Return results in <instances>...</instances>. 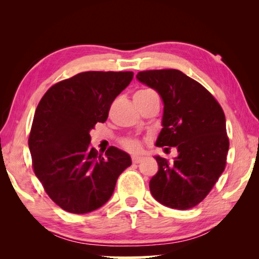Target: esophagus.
Here are the masks:
<instances>
[{"mask_svg":"<svg viewBox=\"0 0 259 259\" xmlns=\"http://www.w3.org/2000/svg\"><path fill=\"white\" fill-rule=\"evenodd\" d=\"M142 159H143V157H142V156H137V155H134V156H133V159H131V160H133V162H134V163H139V162H140V161H142Z\"/></svg>","mask_w":259,"mask_h":259,"instance_id":"esophagus-1","label":"esophagus"}]
</instances>
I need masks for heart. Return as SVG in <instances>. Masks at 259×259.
Here are the masks:
<instances>
[{
    "instance_id": "1",
    "label": "heart",
    "mask_w": 259,
    "mask_h": 259,
    "mask_svg": "<svg viewBox=\"0 0 259 259\" xmlns=\"http://www.w3.org/2000/svg\"><path fill=\"white\" fill-rule=\"evenodd\" d=\"M147 93H152V91L142 90V91H138L137 94H147ZM123 147L129 152H138L140 150V143L138 142V140L128 139V140H124V142H123Z\"/></svg>"
}]
</instances>
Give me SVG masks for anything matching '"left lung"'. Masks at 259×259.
Instances as JSON below:
<instances>
[{
	"label": "left lung",
	"mask_w": 259,
	"mask_h": 259,
	"mask_svg": "<svg viewBox=\"0 0 259 259\" xmlns=\"http://www.w3.org/2000/svg\"><path fill=\"white\" fill-rule=\"evenodd\" d=\"M136 77L157 91L164 105L155 145L178 152L172 161L154 156L159 170L150 181L153 198L172 209L195 207L225 169V114L203 85L178 69L144 71Z\"/></svg>",
	"instance_id": "obj_1"
}]
</instances>
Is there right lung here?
<instances>
[{"label":"right lung","instance_id":"1","mask_svg":"<svg viewBox=\"0 0 259 259\" xmlns=\"http://www.w3.org/2000/svg\"><path fill=\"white\" fill-rule=\"evenodd\" d=\"M133 72H83L52 85L34 114L28 147L35 176L65 211L87 213L111 198L131 157L116 147H90V130L107 120Z\"/></svg>","mask_w":259,"mask_h":259}]
</instances>
